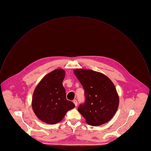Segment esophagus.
<instances>
[{"mask_svg": "<svg viewBox=\"0 0 151 151\" xmlns=\"http://www.w3.org/2000/svg\"><path fill=\"white\" fill-rule=\"evenodd\" d=\"M73 102H74V104H75V105L77 106V105H78L77 101L76 100H74L73 101Z\"/></svg>", "mask_w": 151, "mask_h": 151, "instance_id": "obj_1", "label": "esophagus"}]
</instances>
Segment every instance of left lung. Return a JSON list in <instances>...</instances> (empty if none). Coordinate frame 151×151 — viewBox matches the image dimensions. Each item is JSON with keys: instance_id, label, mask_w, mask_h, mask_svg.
<instances>
[{"instance_id": "left-lung-1", "label": "left lung", "mask_w": 151, "mask_h": 151, "mask_svg": "<svg viewBox=\"0 0 151 151\" xmlns=\"http://www.w3.org/2000/svg\"><path fill=\"white\" fill-rule=\"evenodd\" d=\"M74 73L84 90L85 101L78 111L88 124L99 126L115 115L119 97L112 82L104 74L91 70L77 69Z\"/></svg>"}]
</instances>
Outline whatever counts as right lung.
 <instances>
[{
    "instance_id": "right-lung-1",
    "label": "right lung",
    "mask_w": 151,
    "mask_h": 151,
    "mask_svg": "<svg viewBox=\"0 0 151 151\" xmlns=\"http://www.w3.org/2000/svg\"><path fill=\"white\" fill-rule=\"evenodd\" d=\"M65 71L55 70L47 74L36 87L33 96L32 107L36 115L50 124L60 122L74 104L66 99L63 86Z\"/></svg>"
}]
</instances>
